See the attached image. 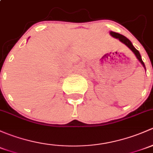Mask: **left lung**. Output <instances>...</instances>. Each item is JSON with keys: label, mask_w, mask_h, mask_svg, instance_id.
<instances>
[{"label": "left lung", "mask_w": 153, "mask_h": 153, "mask_svg": "<svg viewBox=\"0 0 153 153\" xmlns=\"http://www.w3.org/2000/svg\"><path fill=\"white\" fill-rule=\"evenodd\" d=\"M110 34L111 35V36H113V37H114L116 39H120V41H121L122 42L124 43V44L125 45L128 46V47L130 49H131L133 53H134V54H135V55H136V58H137V59H139V61L141 62V64H142L143 67H144V68H145V65H144V62H143L142 59H141V55H140V53H139V51H137V50H136V48H134V46L133 45V44H132V43H131V42L130 41V40L128 39V38H126L125 36H123V35L120 34V33H116V32H114V31H110Z\"/></svg>", "instance_id": "1"}]
</instances>
